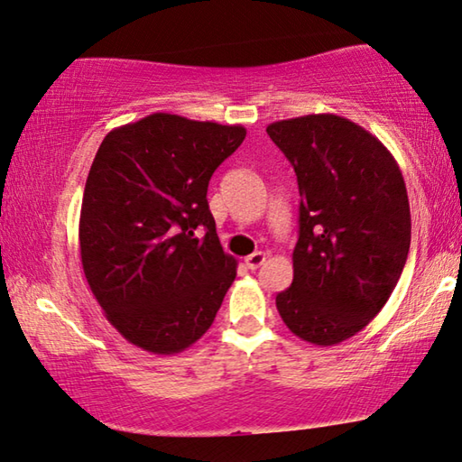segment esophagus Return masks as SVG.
Segmentation results:
<instances>
[{
    "label": "esophagus",
    "mask_w": 462,
    "mask_h": 462,
    "mask_svg": "<svg viewBox=\"0 0 462 462\" xmlns=\"http://www.w3.org/2000/svg\"><path fill=\"white\" fill-rule=\"evenodd\" d=\"M267 257H265V253H253V254H248V257L245 259V265L248 267V269H257V267H261L263 265V261H265Z\"/></svg>",
    "instance_id": "1"
}]
</instances>
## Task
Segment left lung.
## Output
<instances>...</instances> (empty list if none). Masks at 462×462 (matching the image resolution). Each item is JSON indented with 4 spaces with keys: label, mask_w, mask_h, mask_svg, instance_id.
<instances>
[{
    "label": "left lung",
    "mask_w": 462,
    "mask_h": 462,
    "mask_svg": "<svg viewBox=\"0 0 462 462\" xmlns=\"http://www.w3.org/2000/svg\"><path fill=\"white\" fill-rule=\"evenodd\" d=\"M267 134L294 166L300 191L294 282L275 306L302 341L337 346L383 310L405 267V180L384 143L346 116L283 119Z\"/></svg>",
    "instance_id": "1"
}]
</instances>
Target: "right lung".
Returning <instances> with one entry per match:
<instances>
[{
	"label": "right lung",
	"mask_w": 462,
	"mask_h": 462,
	"mask_svg": "<svg viewBox=\"0 0 462 462\" xmlns=\"http://www.w3.org/2000/svg\"><path fill=\"white\" fill-rule=\"evenodd\" d=\"M243 125L153 113L113 129L79 211V257L105 317L129 343L174 356L201 339L236 277L208 205Z\"/></svg>",
	"instance_id": "right-lung-1"
}]
</instances>
